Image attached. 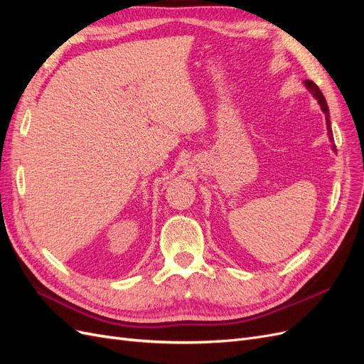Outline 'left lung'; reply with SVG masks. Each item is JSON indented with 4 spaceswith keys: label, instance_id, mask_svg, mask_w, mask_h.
<instances>
[{
    "label": "left lung",
    "instance_id": "8db88e82",
    "mask_svg": "<svg viewBox=\"0 0 364 364\" xmlns=\"http://www.w3.org/2000/svg\"><path fill=\"white\" fill-rule=\"evenodd\" d=\"M305 85H306V87L308 90H310V92L316 97V100H317V103L321 105V107H322V111L325 112V118H326V127H328V134H329V139H334L333 138V130H331V121H329V109H328V105H326V100H325V97H323V94H322V91L318 90V86L314 83V82H311V80H305ZM333 149L336 150V146H333Z\"/></svg>",
    "mask_w": 364,
    "mask_h": 364
}]
</instances>
